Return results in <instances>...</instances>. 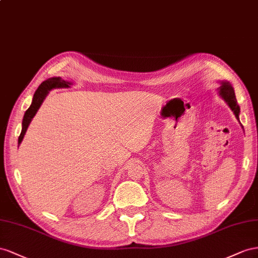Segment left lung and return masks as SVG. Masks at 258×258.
Masks as SVG:
<instances>
[{"label": "left lung", "mask_w": 258, "mask_h": 258, "mask_svg": "<svg viewBox=\"0 0 258 258\" xmlns=\"http://www.w3.org/2000/svg\"><path fill=\"white\" fill-rule=\"evenodd\" d=\"M222 87H220V95H222V97L226 100V102L229 107L231 108V110L233 111V113L235 114V117L239 120V112H240V107L238 105V101L237 98H235V95H234V91L232 86L230 85V83L228 82H223L222 83Z\"/></svg>", "instance_id": "obj_1"}]
</instances>
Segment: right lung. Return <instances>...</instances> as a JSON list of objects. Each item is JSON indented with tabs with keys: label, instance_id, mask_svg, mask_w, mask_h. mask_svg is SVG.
<instances>
[{
	"label": "right lung",
	"instance_id": "right-lung-1",
	"mask_svg": "<svg viewBox=\"0 0 258 258\" xmlns=\"http://www.w3.org/2000/svg\"><path fill=\"white\" fill-rule=\"evenodd\" d=\"M69 83L66 82L62 79L60 78H51L48 79L46 81H44L43 83H41V85L38 87V90L35 91L34 95H33V99H32V104L31 106L28 108V110L26 111L25 115H24V120H23V130H21V133L18 137V145L23 142V138L26 134V131L30 124L31 120L33 119V116L35 115L36 111H38L40 106L42 105V102L44 100V98L46 97V95L48 94V92L53 88L56 87H68Z\"/></svg>",
	"mask_w": 258,
	"mask_h": 258
}]
</instances>
